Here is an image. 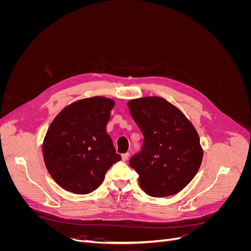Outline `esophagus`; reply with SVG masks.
Instances as JSON below:
<instances>
[{
	"label": "esophagus",
	"instance_id": "esophagus-1",
	"mask_svg": "<svg viewBox=\"0 0 251 251\" xmlns=\"http://www.w3.org/2000/svg\"><path fill=\"white\" fill-rule=\"evenodd\" d=\"M128 157H130V153H125V154H123V155H121V159H123V160H124V161L127 160V159H128Z\"/></svg>",
	"mask_w": 251,
	"mask_h": 251
}]
</instances>
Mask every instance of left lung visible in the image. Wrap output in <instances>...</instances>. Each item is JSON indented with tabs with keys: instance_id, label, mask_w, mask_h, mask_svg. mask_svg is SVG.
I'll return each mask as SVG.
<instances>
[{
	"instance_id": "obj_1",
	"label": "left lung",
	"mask_w": 251,
	"mask_h": 251,
	"mask_svg": "<svg viewBox=\"0 0 251 251\" xmlns=\"http://www.w3.org/2000/svg\"><path fill=\"white\" fill-rule=\"evenodd\" d=\"M127 107L144 137L142 151L130 160L142 191L156 198L181 192L198 173L203 158L192 121L159 96L131 100Z\"/></svg>"
}]
</instances>
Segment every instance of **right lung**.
<instances>
[{
  "label": "right lung",
  "instance_id": "add662e5",
  "mask_svg": "<svg viewBox=\"0 0 251 251\" xmlns=\"http://www.w3.org/2000/svg\"><path fill=\"white\" fill-rule=\"evenodd\" d=\"M114 105L115 100L109 97L82 98L66 105L51 123L43 157L53 180L66 191L92 193L121 159L107 134Z\"/></svg>",
  "mask_w": 251,
  "mask_h": 251
}]
</instances>
